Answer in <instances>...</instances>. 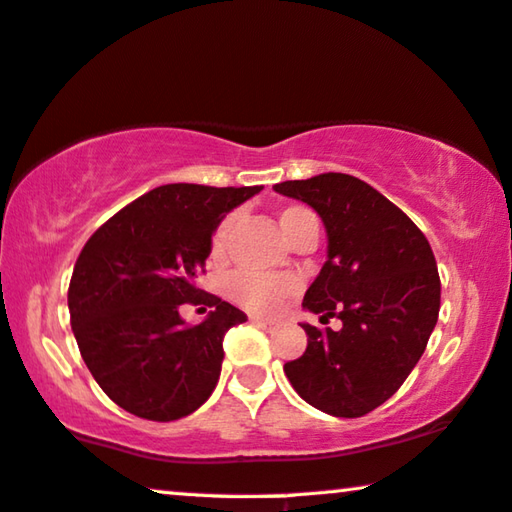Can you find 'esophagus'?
Instances as JSON below:
<instances>
[{
  "label": "esophagus",
  "mask_w": 512,
  "mask_h": 512,
  "mask_svg": "<svg viewBox=\"0 0 512 512\" xmlns=\"http://www.w3.org/2000/svg\"><path fill=\"white\" fill-rule=\"evenodd\" d=\"M251 323L261 325V328H265V330H272L274 325H277V321H272V318H263V316H251Z\"/></svg>",
  "instance_id": "obj_1"
}]
</instances>
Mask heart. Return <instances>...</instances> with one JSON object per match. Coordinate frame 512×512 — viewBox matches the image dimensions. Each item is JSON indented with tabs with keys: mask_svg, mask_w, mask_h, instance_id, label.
I'll return each instance as SVG.
<instances>
[{
	"mask_svg": "<svg viewBox=\"0 0 512 512\" xmlns=\"http://www.w3.org/2000/svg\"><path fill=\"white\" fill-rule=\"evenodd\" d=\"M281 231L288 240H293L302 228L318 226L314 212L302 205H288L279 214ZM235 226V214H228L219 221L217 231L212 235V254L221 256L228 247ZM295 279L288 274H263L254 270L235 272L228 279V295L238 302V305L247 307L251 311H270L279 305L281 300L288 298L295 291Z\"/></svg>",
	"mask_w": 512,
	"mask_h": 512,
	"instance_id": "1",
	"label": "heart"
}]
</instances>
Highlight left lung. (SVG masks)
<instances>
[{"mask_svg":"<svg viewBox=\"0 0 512 512\" xmlns=\"http://www.w3.org/2000/svg\"><path fill=\"white\" fill-rule=\"evenodd\" d=\"M274 191L323 219L328 261L302 307L342 321L337 332L302 323L307 351L284 372L314 409L360 418L395 395L425 353L441 307L432 247L395 203L353 175L288 180Z\"/></svg>","mask_w":512,"mask_h":512,"instance_id":"1","label":"left lung"}]
</instances>
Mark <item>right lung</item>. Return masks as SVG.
I'll list each match as a JSON object with an SVG mask.
<instances>
[{
    "label": "right lung",
    "instance_id": "add662e5",
    "mask_svg": "<svg viewBox=\"0 0 512 512\" xmlns=\"http://www.w3.org/2000/svg\"><path fill=\"white\" fill-rule=\"evenodd\" d=\"M261 187L164 184L122 207L85 242L69 284L71 328L101 390L133 416L170 422L212 395L228 328L247 314L194 279L212 233ZM182 304L213 311L181 321Z\"/></svg>",
    "mask_w": 512,
    "mask_h": 512
}]
</instances>
